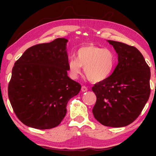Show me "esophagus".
I'll return each mask as SVG.
<instances>
[{"mask_svg": "<svg viewBox=\"0 0 156 156\" xmlns=\"http://www.w3.org/2000/svg\"><path fill=\"white\" fill-rule=\"evenodd\" d=\"M88 90V89H87V87L86 86H82V87H81V91H83V92H85V91H87Z\"/></svg>", "mask_w": 156, "mask_h": 156, "instance_id": "1", "label": "esophagus"}]
</instances>
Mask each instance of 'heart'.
Wrapping results in <instances>:
<instances>
[{
	"mask_svg": "<svg viewBox=\"0 0 156 156\" xmlns=\"http://www.w3.org/2000/svg\"><path fill=\"white\" fill-rule=\"evenodd\" d=\"M116 56L109 48L88 44L76 51V58H70L68 61L69 72L72 78H76L82 67L87 78L91 83H101L109 78L115 69Z\"/></svg>",
	"mask_w": 156,
	"mask_h": 156,
	"instance_id": "b5f03b06",
	"label": "heart"
}]
</instances>
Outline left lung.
Listing matches in <instances>:
<instances>
[{
	"label": "left lung",
	"instance_id": "1",
	"mask_svg": "<svg viewBox=\"0 0 156 156\" xmlns=\"http://www.w3.org/2000/svg\"><path fill=\"white\" fill-rule=\"evenodd\" d=\"M108 42L118 54V63L109 78L92 87L96 96L92 112L102 125L122 127L138 117L149 100L151 72L135 47Z\"/></svg>",
	"mask_w": 156,
	"mask_h": 156
}]
</instances>
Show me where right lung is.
<instances>
[{"mask_svg":"<svg viewBox=\"0 0 156 156\" xmlns=\"http://www.w3.org/2000/svg\"><path fill=\"white\" fill-rule=\"evenodd\" d=\"M67 40L56 38L27 49L14 63L8 85L13 110L24 125L56 127L65 118L67 102L80 91L67 76Z\"/></svg>","mask_w":156,"mask_h":156,"instance_id":"1","label":"right lung"}]
</instances>
